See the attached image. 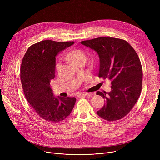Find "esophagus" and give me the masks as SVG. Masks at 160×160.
<instances>
[{
    "label": "esophagus",
    "instance_id": "34e87169",
    "mask_svg": "<svg viewBox=\"0 0 160 160\" xmlns=\"http://www.w3.org/2000/svg\"><path fill=\"white\" fill-rule=\"evenodd\" d=\"M88 94L86 92H80L77 94V97L78 98H81V97H85Z\"/></svg>",
    "mask_w": 160,
    "mask_h": 160
}]
</instances>
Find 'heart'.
<instances>
[{
	"label": "heart",
	"instance_id": "b5f03b06",
	"mask_svg": "<svg viewBox=\"0 0 160 160\" xmlns=\"http://www.w3.org/2000/svg\"><path fill=\"white\" fill-rule=\"evenodd\" d=\"M68 59H69L73 63L79 61L82 59H86V56L83 52L80 49H73L70 51L68 53L67 55ZM60 66V62H58L56 64V69L58 70Z\"/></svg>",
	"mask_w": 160,
	"mask_h": 160
}]
</instances>
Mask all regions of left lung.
I'll use <instances>...</instances> for the list:
<instances>
[{
	"mask_svg": "<svg viewBox=\"0 0 160 160\" xmlns=\"http://www.w3.org/2000/svg\"><path fill=\"white\" fill-rule=\"evenodd\" d=\"M81 43L98 52L99 77L111 81V92L96 93L106 99L97 114L109 122L123 118L132 110L141 92L142 68L138 54L127 41L117 38L98 37Z\"/></svg>",
	"mask_w": 160,
	"mask_h": 160,
	"instance_id": "left-lung-1",
	"label": "left lung"
}]
</instances>
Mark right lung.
Segmentation results:
<instances>
[{
	"instance_id": "1",
	"label": "right lung",
	"mask_w": 160,
	"mask_h": 160,
	"mask_svg": "<svg viewBox=\"0 0 160 160\" xmlns=\"http://www.w3.org/2000/svg\"><path fill=\"white\" fill-rule=\"evenodd\" d=\"M74 42L45 40L28 49L22 60L20 78L27 100L44 120L58 123L70 115L75 98H55L50 86L55 77L56 56Z\"/></svg>"
}]
</instances>
